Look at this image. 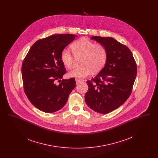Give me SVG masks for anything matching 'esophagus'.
<instances>
[{
	"mask_svg": "<svg viewBox=\"0 0 158 158\" xmlns=\"http://www.w3.org/2000/svg\"><path fill=\"white\" fill-rule=\"evenodd\" d=\"M82 82V81L81 80V79H76V83L77 85L81 83Z\"/></svg>",
	"mask_w": 158,
	"mask_h": 158,
	"instance_id": "1",
	"label": "esophagus"
}]
</instances>
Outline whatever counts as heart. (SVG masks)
I'll use <instances>...</instances> for the list:
<instances>
[{"mask_svg":"<svg viewBox=\"0 0 158 158\" xmlns=\"http://www.w3.org/2000/svg\"><path fill=\"white\" fill-rule=\"evenodd\" d=\"M72 49L77 59L80 58V65L69 73L71 77L82 79L92 73L101 70L106 63L108 53L105 47L86 38H81L72 45ZM73 54L68 48H64L60 54V60L68 69L73 68L75 63Z\"/></svg>","mask_w":158,"mask_h":158,"instance_id":"1","label":"heart"}]
</instances>
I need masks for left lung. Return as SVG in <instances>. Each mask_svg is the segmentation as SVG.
I'll return each instance as SVG.
<instances>
[{
  "mask_svg": "<svg viewBox=\"0 0 158 158\" xmlns=\"http://www.w3.org/2000/svg\"><path fill=\"white\" fill-rule=\"evenodd\" d=\"M104 45L107 61L97 75L88 81L85 95L88 106L101 114L111 113L123 105L130 97L137 75L133 54L127 46L112 37L90 38Z\"/></svg>",
  "mask_w": 158,
  "mask_h": 158,
  "instance_id": "8db88e82",
  "label": "left lung"
}]
</instances>
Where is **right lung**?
<instances>
[{
	"label": "right lung",
	"instance_id": "add662e5",
	"mask_svg": "<svg viewBox=\"0 0 158 158\" xmlns=\"http://www.w3.org/2000/svg\"><path fill=\"white\" fill-rule=\"evenodd\" d=\"M77 36L55 34L37 41L23 60L22 77L24 92L31 104L44 113L62 108L76 87L75 79L62 80L66 71L60 60L61 51Z\"/></svg>",
	"mask_w": 158,
	"mask_h": 158
}]
</instances>
